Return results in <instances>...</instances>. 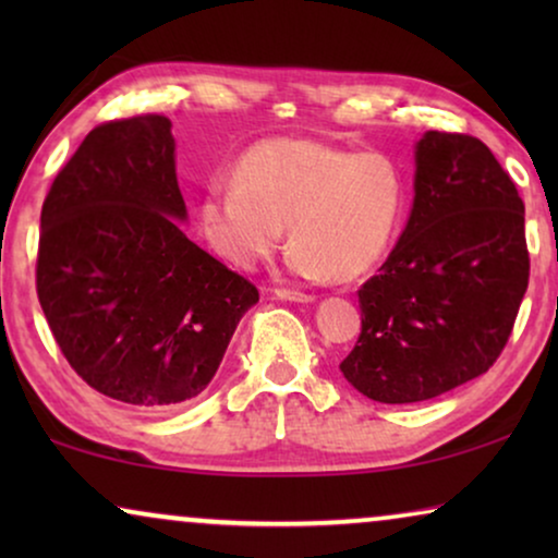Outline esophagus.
<instances>
[{
    "label": "esophagus",
    "instance_id": "esophagus-1",
    "mask_svg": "<svg viewBox=\"0 0 558 558\" xmlns=\"http://www.w3.org/2000/svg\"><path fill=\"white\" fill-rule=\"evenodd\" d=\"M279 296L281 302H296V304H310V302H315V296L312 294H304V292H296V289H277V292H274Z\"/></svg>",
    "mask_w": 558,
    "mask_h": 558
}]
</instances>
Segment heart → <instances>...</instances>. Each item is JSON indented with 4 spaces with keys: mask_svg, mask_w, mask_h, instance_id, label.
Masks as SVG:
<instances>
[{
    "mask_svg": "<svg viewBox=\"0 0 558 558\" xmlns=\"http://www.w3.org/2000/svg\"><path fill=\"white\" fill-rule=\"evenodd\" d=\"M407 180L384 151H348L312 140L258 142L235 165V180L208 182L197 233L235 269H254L277 251L304 279L368 274L399 231Z\"/></svg>",
    "mask_w": 558,
    "mask_h": 558,
    "instance_id": "heart-1",
    "label": "heart"
}]
</instances>
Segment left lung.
Wrapping results in <instances>:
<instances>
[{"label":"left lung","mask_w":558,"mask_h":558,"mask_svg":"<svg viewBox=\"0 0 558 558\" xmlns=\"http://www.w3.org/2000/svg\"><path fill=\"white\" fill-rule=\"evenodd\" d=\"M414 205L376 277L357 289L361 338L342 376L380 403H416L483 376L529 289L525 208L470 134L416 142Z\"/></svg>","instance_id":"8db88e82"}]
</instances>
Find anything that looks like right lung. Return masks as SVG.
Returning a JSON list of instances; mask_svg holds the SVG:
<instances>
[{
	"mask_svg": "<svg viewBox=\"0 0 558 558\" xmlns=\"http://www.w3.org/2000/svg\"><path fill=\"white\" fill-rule=\"evenodd\" d=\"M172 121H106L58 172L40 216L37 300L71 368L142 409L195 399L258 289L182 233Z\"/></svg>",
	"mask_w": 558,
	"mask_h": 558,
	"instance_id": "1",
	"label": "right lung"
}]
</instances>
